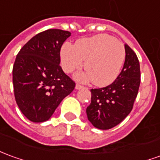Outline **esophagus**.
<instances>
[{"instance_id":"34e87169","label":"esophagus","mask_w":160,"mask_h":160,"mask_svg":"<svg viewBox=\"0 0 160 160\" xmlns=\"http://www.w3.org/2000/svg\"><path fill=\"white\" fill-rule=\"evenodd\" d=\"M83 86H81L80 84H76V86H75V88H76L77 90H79V89H81V88H83Z\"/></svg>"}]
</instances>
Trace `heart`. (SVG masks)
Masks as SVG:
<instances>
[{"label": "heart", "instance_id": "b5f03b06", "mask_svg": "<svg viewBox=\"0 0 160 160\" xmlns=\"http://www.w3.org/2000/svg\"><path fill=\"white\" fill-rule=\"evenodd\" d=\"M126 51L121 42L106 33L96 34L76 41L75 46L65 43L61 50L62 68L68 73L83 67L85 72L77 73L76 80L92 81L98 87H105L114 81L120 73Z\"/></svg>", "mask_w": 160, "mask_h": 160}]
</instances>
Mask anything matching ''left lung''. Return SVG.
I'll return each mask as SVG.
<instances>
[{
	"label": "left lung",
	"instance_id": "obj_1",
	"mask_svg": "<svg viewBox=\"0 0 160 160\" xmlns=\"http://www.w3.org/2000/svg\"><path fill=\"white\" fill-rule=\"evenodd\" d=\"M126 60L118 78L109 86L91 89V104L87 108L88 120L96 128L111 129L132 111L140 85V68L136 53L125 45Z\"/></svg>",
	"mask_w": 160,
	"mask_h": 160
}]
</instances>
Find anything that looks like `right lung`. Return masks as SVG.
<instances>
[{"instance_id":"1","label":"right lung","mask_w":160,"mask_h":160,"mask_svg":"<svg viewBox=\"0 0 160 160\" xmlns=\"http://www.w3.org/2000/svg\"><path fill=\"white\" fill-rule=\"evenodd\" d=\"M68 31L48 29L33 36L18 53L13 67V85L20 110L30 121L48 120L75 82L60 66L61 48Z\"/></svg>"}]
</instances>
